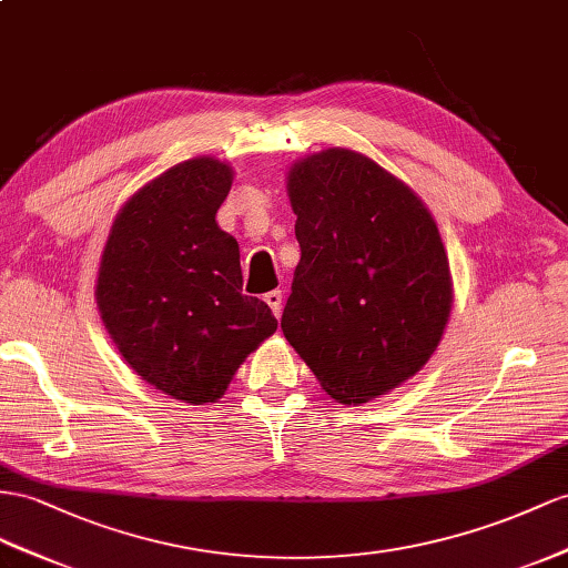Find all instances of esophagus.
<instances>
[{
  "instance_id": "esophagus-1",
  "label": "esophagus",
  "mask_w": 568,
  "mask_h": 568,
  "mask_svg": "<svg viewBox=\"0 0 568 568\" xmlns=\"http://www.w3.org/2000/svg\"><path fill=\"white\" fill-rule=\"evenodd\" d=\"M264 300H266V304L271 307L273 316L278 318L281 312H283V290H271V293L264 295Z\"/></svg>"
}]
</instances>
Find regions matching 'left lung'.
Masks as SVG:
<instances>
[{
	"instance_id": "left-lung-1",
	"label": "left lung",
	"mask_w": 568,
	"mask_h": 568,
	"mask_svg": "<svg viewBox=\"0 0 568 568\" xmlns=\"http://www.w3.org/2000/svg\"><path fill=\"white\" fill-rule=\"evenodd\" d=\"M300 264L281 328L331 398L357 405L408 382L454 307L429 209L396 174L351 149L287 170Z\"/></svg>"
}]
</instances>
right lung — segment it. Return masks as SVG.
<instances>
[{
	"mask_svg": "<svg viewBox=\"0 0 568 568\" xmlns=\"http://www.w3.org/2000/svg\"><path fill=\"white\" fill-rule=\"evenodd\" d=\"M235 170L189 158L143 184L114 215L95 300L143 382L189 405L225 396L246 355L273 336L268 304L242 295L240 244L217 227Z\"/></svg>",
	"mask_w": 568,
	"mask_h": 568,
	"instance_id": "add662e5",
	"label": "right lung"
}]
</instances>
